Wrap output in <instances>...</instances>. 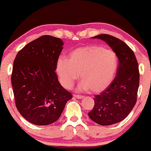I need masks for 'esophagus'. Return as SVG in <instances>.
Wrapping results in <instances>:
<instances>
[{
    "label": "esophagus",
    "mask_w": 151,
    "mask_h": 151,
    "mask_svg": "<svg viewBox=\"0 0 151 151\" xmlns=\"http://www.w3.org/2000/svg\"><path fill=\"white\" fill-rule=\"evenodd\" d=\"M73 97L77 99H82L84 98L83 96H80V95H76V94L73 95Z\"/></svg>",
    "instance_id": "1"
}]
</instances>
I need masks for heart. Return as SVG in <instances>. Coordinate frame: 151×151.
Returning <instances> with one entry per match:
<instances>
[{
	"mask_svg": "<svg viewBox=\"0 0 151 151\" xmlns=\"http://www.w3.org/2000/svg\"><path fill=\"white\" fill-rule=\"evenodd\" d=\"M118 67L116 53L98 45H88L77 49L69 55V60H58L56 73L60 84L66 88L71 87L79 78L82 80L78 90L100 93L112 82Z\"/></svg>",
	"mask_w": 151,
	"mask_h": 151,
	"instance_id": "1",
	"label": "heart"
}]
</instances>
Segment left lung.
<instances>
[{"instance_id": "left-lung-1", "label": "left lung", "mask_w": 151, "mask_h": 151, "mask_svg": "<svg viewBox=\"0 0 151 151\" xmlns=\"http://www.w3.org/2000/svg\"><path fill=\"white\" fill-rule=\"evenodd\" d=\"M93 38L101 39L110 46L116 53L119 65L112 83L95 96L94 107L88 115L98 124L112 125L124 119L137 102L139 67L133 50L122 40L108 34H100Z\"/></svg>"}]
</instances>
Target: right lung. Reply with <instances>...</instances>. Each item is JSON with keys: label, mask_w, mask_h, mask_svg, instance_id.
Returning <instances> with one entry per match:
<instances>
[{"label": "right lung", "mask_w": 151, "mask_h": 151, "mask_svg": "<svg viewBox=\"0 0 151 151\" xmlns=\"http://www.w3.org/2000/svg\"><path fill=\"white\" fill-rule=\"evenodd\" d=\"M63 45L61 39L45 35L25 45L14 60L11 79L16 106L34 124L55 122L72 98L55 72Z\"/></svg>", "instance_id": "add662e5"}]
</instances>
